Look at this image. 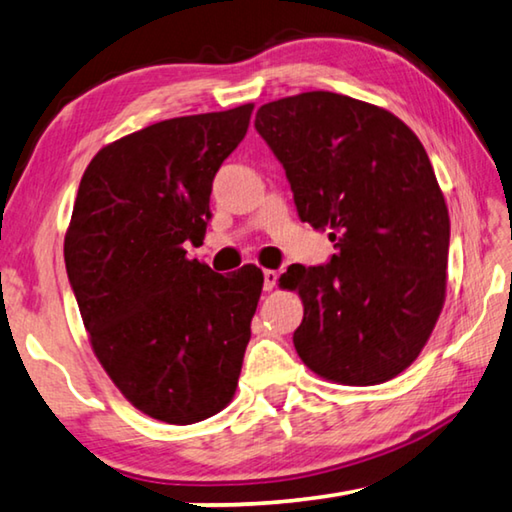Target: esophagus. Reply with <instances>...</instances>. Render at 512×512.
Wrapping results in <instances>:
<instances>
[{"instance_id": "esophagus-1", "label": "esophagus", "mask_w": 512, "mask_h": 512, "mask_svg": "<svg viewBox=\"0 0 512 512\" xmlns=\"http://www.w3.org/2000/svg\"><path fill=\"white\" fill-rule=\"evenodd\" d=\"M277 277H280V275H277V271H271V268H266V271H264V291H271L275 287Z\"/></svg>"}]
</instances>
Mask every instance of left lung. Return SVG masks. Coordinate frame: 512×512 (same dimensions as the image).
I'll return each mask as SVG.
<instances>
[{"mask_svg": "<svg viewBox=\"0 0 512 512\" xmlns=\"http://www.w3.org/2000/svg\"><path fill=\"white\" fill-rule=\"evenodd\" d=\"M255 128L300 221L336 248L280 277L305 305L296 352L339 384L393 379L429 341L447 289L449 214L427 151L388 110L323 90L264 103Z\"/></svg>", "mask_w": 512, "mask_h": 512, "instance_id": "obj_1", "label": "left lung"}]
</instances>
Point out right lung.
<instances>
[{
    "label": "right lung",
    "instance_id": "right-lung-1",
    "mask_svg": "<svg viewBox=\"0 0 512 512\" xmlns=\"http://www.w3.org/2000/svg\"><path fill=\"white\" fill-rule=\"evenodd\" d=\"M253 103L176 117L121 137L85 169L65 266L92 350L135 409L194 424L228 406L264 275L187 259L212 219V180Z\"/></svg>",
    "mask_w": 512,
    "mask_h": 512
}]
</instances>
